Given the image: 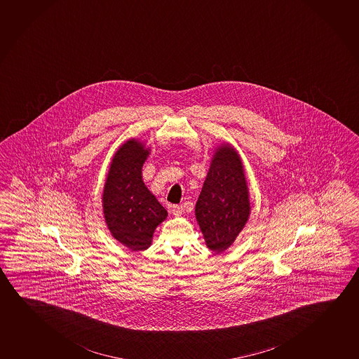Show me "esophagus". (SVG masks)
<instances>
[{
    "label": "esophagus",
    "instance_id": "1",
    "mask_svg": "<svg viewBox=\"0 0 359 359\" xmlns=\"http://www.w3.org/2000/svg\"><path fill=\"white\" fill-rule=\"evenodd\" d=\"M170 212L174 216H182V212H184V208H182V206H179V205H172V208H170Z\"/></svg>",
    "mask_w": 359,
    "mask_h": 359
}]
</instances>
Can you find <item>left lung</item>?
<instances>
[{"label": "left lung", "instance_id": "obj_1", "mask_svg": "<svg viewBox=\"0 0 359 359\" xmlns=\"http://www.w3.org/2000/svg\"><path fill=\"white\" fill-rule=\"evenodd\" d=\"M250 215L245 165L236 148L222 143L215 149L195 208L196 221L208 250L215 253L229 250L245 229Z\"/></svg>", "mask_w": 359, "mask_h": 359}]
</instances>
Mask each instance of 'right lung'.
Returning a JSON list of instances; mask_svg holds the SVG:
<instances>
[{
    "label": "right lung",
    "instance_id": "add662e5",
    "mask_svg": "<svg viewBox=\"0 0 359 359\" xmlns=\"http://www.w3.org/2000/svg\"><path fill=\"white\" fill-rule=\"evenodd\" d=\"M151 147L135 138L126 140L109 164L102 193L107 229L128 250L149 248L156 227L168 212L142 179V168Z\"/></svg>",
    "mask_w": 359,
    "mask_h": 359
}]
</instances>
